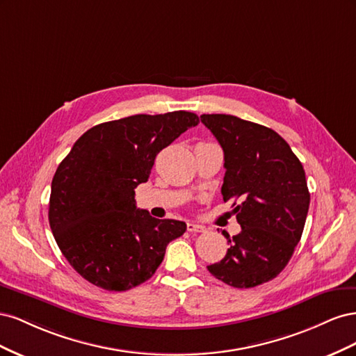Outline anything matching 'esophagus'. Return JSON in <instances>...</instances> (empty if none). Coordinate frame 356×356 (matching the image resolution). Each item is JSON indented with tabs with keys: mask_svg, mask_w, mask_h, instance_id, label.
<instances>
[{
	"mask_svg": "<svg viewBox=\"0 0 356 356\" xmlns=\"http://www.w3.org/2000/svg\"><path fill=\"white\" fill-rule=\"evenodd\" d=\"M187 230L190 232V233H202V232H204V227L203 225H199V224H195V222H187Z\"/></svg>",
	"mask_w": 356,
	"mask_h": 356,
	"instance_id": "obj_1",
	"label": "esophagus"
}]
</instances>
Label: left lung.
Here are the masks:
<instances>
[{"mask_svg":"<svg viewBox=\"0 0 356 356\" xmlns=\"http://www.w3.org/2000/svg\"><path fill=\"white\" fill-rule=\"evenodd\" d=\"M202 123L224 152V202L234 200L241 233L230 238L221 261L208 270L234 288L272 281L301 239L310 195L303 165L272 129L229 114H203ZM238 200L240 203L236 204Z\"/></svg>","mask_w":356,"mask_h":356,"instance_id":"obj_1","label":"left lung"}]
</instances>
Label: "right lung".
Here are the masks:
<instances>
[{
    "mask_svg": "<svg viewBox=\"0 0 356 356\" xmlns=\"http://www.w3.org/2000/svg\"><path fill=\"white\" fill-rule=\"evenodd\" d=\"M188 111L136 114L96 124L60 161L51 181L49 222L63 257L86 281L126 291L152 277L184 221L157 220L136 208L156 156L196 126Z\"/></svg>",
    "mask_w": 356,
    "mask_h": 356,
    "instance_id": "right-lung-1",
    "label": "right lung"
}]
</instances>
